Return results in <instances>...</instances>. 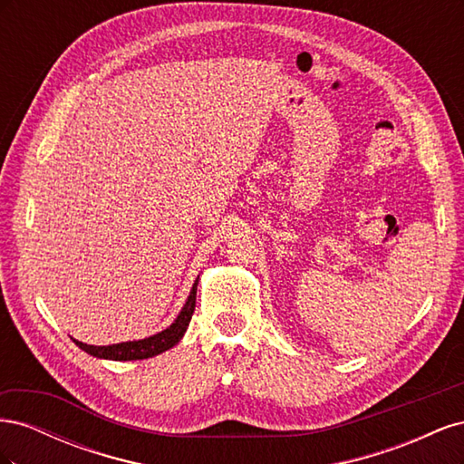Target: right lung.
<instances>
[{
  "label": "right lung",
  "instance_id": "obj_1",
  "mask_svg": "<svg viewBox=\"0 0 464 464\" xmlns=\"http://www.w3.org/2000/svg\"><path fill=\"white\" fill-rule=\"evenodd\" d=\"M198 283L199 280H195L193 288L189 292V296L181 307V312L178 314V317L174 319V323L170 327H166L164 331L147 336V339L141 341H128V343H118V344H108V346H94V344H85L81 341L73 343L81 348L85 350L87 354L96 356V358H104V360H118V362H128V360H145V358H152L157 354L166 353V350H170L172 346H176L184 333L188 331V325L191 321V315L195 312V296H198Z\"/></svg>",
  "mask_w": 464,
  "mask_h": 464
}]
</instances>
